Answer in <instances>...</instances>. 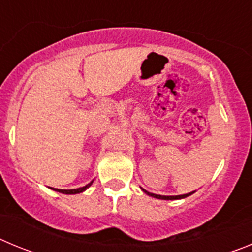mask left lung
Here are the masks:
<instances>
[{
    "instance_id": "1",
    "label": "left lung",
    "mask_w": 252,
    "mask_h": 252,
    "mask_svg": "<svg viewBox=\"0 0 252 252\" xmlns=\"http://www.w3.org/2000/svg\"><path fill=\"white\" fill-rule=\"evenodd\" d=\"M142 190H144L146 194L151 195V197L158 198V199H166V201H169V199H170V201L171 199H182V198H186V197H188V195H190L194 193V192H192V193H188V194H182V195H159V194H154V193H149L148 190H145V189H142Z\"/></svg>"
}]
</instances>
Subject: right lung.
I'll use <instances>...</instances> for the list:
<instances>
[{
  "label": "right lung",
  "instance_id": "1",
  "mask_svg": "<svg viewBox=\"0 0 252 252\" xmlns=\"http://www.w3.org/2000/svg\"><path fill=\"white\" fill-rule=\"evenodd\" d=\"M93 182H91L90 184H87V186L82 187V188H77V189H57V188H53L54 190H57V192L59 193H63V194H77V193H82L83 190H86L88 187H91V184H92Z\"/></svg>",
  "mask_w": 252,
  "mask_h": 252
}]
</instances>
